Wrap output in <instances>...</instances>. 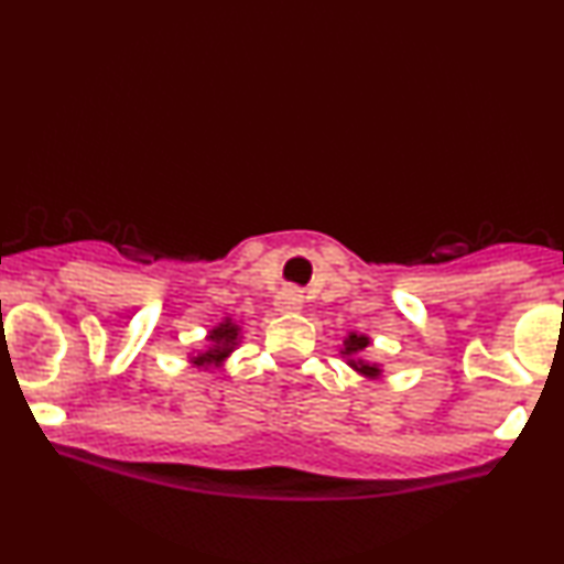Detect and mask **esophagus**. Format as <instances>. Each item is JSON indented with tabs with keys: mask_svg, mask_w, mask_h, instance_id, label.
<instances>
[{
	"mask_svg": "<svg viewBox=\"0 0 564 564\" xmlns=\"http://www.w3.org/2000/svg\"><path fill=\"white\" fill-rule=\"evenodd\" d=\"M274 305H276V311H280V313H295V311L303 308V297H300L297 290L288 288L274 297Z\"/></svg>",
	"mask_w": 564,
	"mask_h": 564,
	"instance_id": "obj_1",
	"label": "esophagus"
}]
</instances>
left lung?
<instances>
[{
    "label": "left lung",
    "instance_id": "left-lung-1",
    "mask_svg": "<svg viewBox=\"0 0 564 564\" xmlns=\"http://www.w3.org/2000/svg\"><path fill=\"white\" fill-rule=\"evenodd\" d=\"M372 345V339L368 334H360V332H349L345 339H341V347H339V355L345 357L349 368H352L357 376H362L365 380H378L383 376V365L370 360L368 355V347Z\"/></svg>",
    "mask_w": 564,
    "mask_h": 564
}]
</instances>
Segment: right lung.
Returning <instances> with one entry per match:
<instances>
[{"label":"right lung","mask_w":564,"mask_h":564,"mask_svg":"<svg viewBox=\"0 0 564 564\" xmlns=\"http://www.w3.org/2000/svg\"><path fill=\"white\" fill-rule=\"evenodd\" d=\"M202 349L188 352V365L196 370H217L223 368L225 360L236 352L243 341V321H236L232 316H225L217 326H212L207 336H204Z\"/></svg>","instance_id":"1"}]
</instances>
